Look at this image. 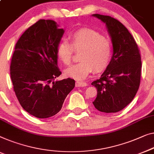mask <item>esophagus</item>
Returning <instances> with one entry per match:
<instances>
[{"instance_id": "esophagus-1", "label": "esophagus", "mask_w": 154, "mask_h": 154, "mask_svg": "<svg viewBox=\"0 0 154 154\" xmlns=\"http://www.w3.org/2000/svg\"><path fill=\"white\" fill-rule=\"evenodd\" d=\"M87 85H88V83L85 82L77 81L75 82V86L76 87H86Z\"/></svg>"}]
</instances>
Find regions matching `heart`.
Wrapping results in <instances>:
<instances>
[{
	"instance_id": "b5f03b06",
	"label": "heart",
	"mask_w": 154,
	"mask_h": 154,
	"mask_svg": "<svg viewBox=\"0 0 154 154\" xmlns=\"http://www.w3.org/2000/svg\"><path fill=\"white\" fill-rule=\"evenodd\" d=\"M71 44L62 41L57 46V55L65 64L72 63L73 49L82 51L79 63L65 70L66 76L77 81L85 79L93 71L100 72L106 69L110 63L112 55V45L97 31L92 29H81L70 36Z\"/></svg>"
}]
</instances>
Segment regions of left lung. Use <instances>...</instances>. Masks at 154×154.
Masks as SVG:
<instances>
[{"mask_svg":"<svg viewBox=\"0 0 154 154\" xmlns=\"http://www.w3.org/2000/svg\"><path fill=\"white\" fill-rule=\"evenodd\" d=\"M106 24L112 44L113 53L108 66L92 85L97 89L92 103L103 112L122 110L134 99L141 77V56L134 38L125 26L110 16L94 14Z\"/></svg>","mask_w":154,"mask_h":154,"instance_id":"obj_1","label":"left lung"}]
</instances>
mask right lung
<instances>
[{
  "label": "right lung",
  "mask_w": 154,
  "mask_h": 154,
  "mask_svg": "<svg viewBox=\"0 0 154 154\" xmlns=\"http://www.w3.org/2000/svg\"><path fill=\"white\" fill-rule=\"evenodd\" d=\"M64 30L53 20L40 19L18 40L10 65V77L20 104L26 112L44 119L56 115L75 87L73 79H55L57 46Z\"/></svg>",
  "instance_id": "1"
}]
</instances>
